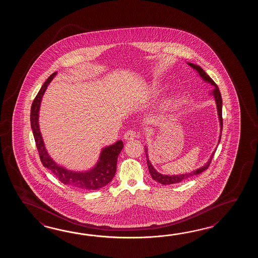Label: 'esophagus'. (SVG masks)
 <instances>
[{
  "mask_svg": "<svg viewBox=\"0 0 258 258\" xmlns=\"http://www.w3.org/2000/svg\"><path fill=\"white\" fill-rule=\"evenodd\" d=\"M137 137V133L134 131V130H128V131L123 135V139L126 140V141H130L133 140Z\"/></svg>",
  "mask_w": 258,
  "mask_h": 258,
  "instance_id": "obj_1",
  "label": "esophagus"
}]
</instances>
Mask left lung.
I'll return each instance as SVG.
<instances>
[{"label":"left lung","instance_id":"obj_1","mask_svg":"<svg viewBox=\"0 0 258 258\" xmlns=\"http://www.w3.org/2000/svg\"><path fill=\"white\" fill-rule=\"evenodd\" d=\"M188 64L191 66V67H192L195 70L198 71L199 76L203 78V80H205L206 82L211 84V85L213 86V88H214L211 94L214 96L215 100H216V103H217L218 114H219V122H220V133H221V132H222V127H223V120H222V99H221V94H220L219 88H218L217 84L211 79V77H209V75H208L206 72L204 71L203 69H202L200 66H196V64L191 63V62H188ZM220 139H221V134H220V137H219V143L220 142ZM145 150H146L147 162H148V170H149V172H150V175H151L152 179H154L155 181H158V182L163 184V185L172 184V183H178V182H181V181L191 178L192 176L200 174L201 172H203L204 170H206L209 168V165L211 163V160H212L213 157H214L215 151H216V149H215L214 152L211 155V157H210V159H209V161L207 162V164L203 166V167H201V168H199L198 170H194V171H191V172L183 173V174H181V175H163V174L159 173V172H158L157 170L154 169L153 166L150 163V161H149V159H148V150H147V148H146Z\"/></svg>","mask_w":258,"mask_h":258}]
</instances>
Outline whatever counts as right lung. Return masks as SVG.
<instances>
[{"label":"right lung","instance_id":"add662e5","mask_svg":"<svg viewBox=\"0 0 258 258\" xmlns=\"http://www.w3.org/2000/svg\"><path fill=\"white\" fill-rule=\"evenodd\" d=\"M56 74L57 73L55 72L45 81L31 106L30 123L36 146L39 151V159L44 167L49 169L54 174L55 177L63 184L83 191L99 190L101 187L107 185L115 175L117 159L123 148V143L121 140H118L115 144L103 148L97 165L92 170L84 172L66 170V168L56 164L50 159L45 148L42 137L39 132V111L45 90L47 89L48 85L53 79Z\"/></svg>","mask_w":258,"mask_h":258}]
</instances>
